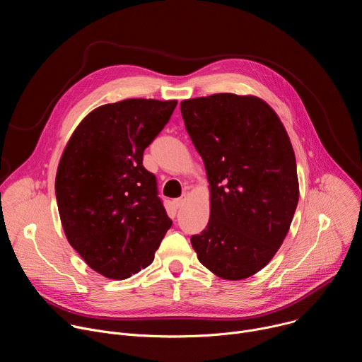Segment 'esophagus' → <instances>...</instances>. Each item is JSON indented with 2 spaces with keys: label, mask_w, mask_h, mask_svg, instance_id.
<instances>
[{
  "label": "esophagus",
  "mask_w": 362,
  "mask_h": 362,
  "mask_svg": "<svg viewBox=\"0 0 362 362\" xmlns=\"http://www.w3.org/2000/svg\"><path fill=\"white\" fill-rule=\"evenodd\" d=\"M185 202H186V194H183L182 197L176 199V200H175V206H176V208H182V206L185 204Z\"/></svg>",
  "instance_id": "esophagus-1"
}]
</instances>
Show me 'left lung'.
I'll list each match as a JSON object with an SVG mask.
<instances>
[{
  "label": "left lung",
  "mask_w": 362,
  "mask_h": 362,
  "mask_svg": "<svg viewBox=\"0 0 362 362\" xmlns=\"http://www.w3.org/2000/svg\"><path fill=\"white\" fill-rule=\"evenodd\" d=\"M211 187V218L190 238L197 259L229 281L265 268L281 247L299 199L295 153L269 105L232 93L180 103Z\"/></svg>",
  "instance_id": "left-lung-1"
}]
</instances>
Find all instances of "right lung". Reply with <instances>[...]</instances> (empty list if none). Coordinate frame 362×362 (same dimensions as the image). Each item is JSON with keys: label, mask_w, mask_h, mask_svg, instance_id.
Masks as SVG:
<instances>
[{"label": "right lung", "mask_w": 362, "mask_h": 362, "mask_svg": "<svg viewBox=\"0 0 362 362\" xmlns=\"http://www.w3.org/2000/svg\"><path fill=\"white\" fill-rule=\"evenodd\" d=\"M176 100L127 98L94 109L71 134L56 196L69 243L110 279L147 268L172 226L143 151L168 124Z\"/></svg>", "instance_id": "1"}]
</instances>
